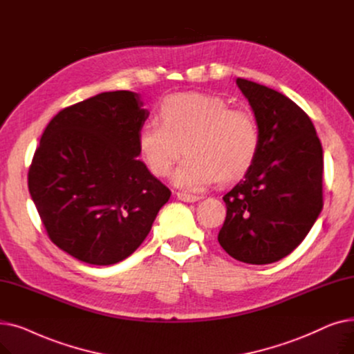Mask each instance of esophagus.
I'll return each mask as SVG.
<instances>
[{"label":"esophagus","instance_id":"esophagus-1","mask_svg":"<svg viewBox=\"0 0 354 354\" xmlns=\"http://www.w3.org/2000/svg\"><path fill=\"white\" fill-rule=\"evenodd\" d=\"M178 199L183 201V202H196L199 199L198 195H192V194H187V192H176Z\"/></svg>","mask_w":354,"mask_h":354}]
</instances>
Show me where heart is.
<instances>
[{
	"mask_svg": "<svg viewBox=\"0 0 354 354\" xmlns=\"http://www.w3.org/2000/svg\"><path fill=\"white\" fill-rule=\"evenodd\" d=\"M159 123L145 124L138 135L142 160L152 175L166 178L182 152L174 175L176 187L201 189L218 180L231 183L252 167L261 136L244 109L207 93H175L158 110Z\"/></svg>",
	"mask_w": 354,
	"mask_h": 354,
	"instance_id": "1",
	"label": "heart"
}]
</instances>
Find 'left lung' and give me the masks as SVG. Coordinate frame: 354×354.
<instances>
[{"instance_id":"obj_1","label":"left lung","mask_w":354,"mask_h":354,"mask_svg":"<svg viewBox=\"0 0 354 354\" xmlns=\"http://www.w3.org/2000/svg\"><path fill=\"white\" fill-rule=\"evenodd\" d=\"M259 129L248 174L224 196L218 241L232 258L271 264L297 247L323 209V147L306 111L283 93L236 79Z\"/></svg>"}]
</instances>
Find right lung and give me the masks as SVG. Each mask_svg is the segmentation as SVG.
I'll return each mask as SVG.
<instances>
[{
	"label": "right lung",
	"mask_w": 354,
	"mask_h": 354,
	"mask_svg": "<svg viewBox=\"0 0 354 354\" xmlns=\"http://www.w3.org/2000/svg\"><path fill=\"white\" fill-rule=\"evenodd\" d=\"M142 106L138 93L118 90L63 109L30 165L28 191L48 238L83 263L133 254L171 198L138 159Z\"/></svg>",
	"instance_id": "obj_1"
}]
</instances>
